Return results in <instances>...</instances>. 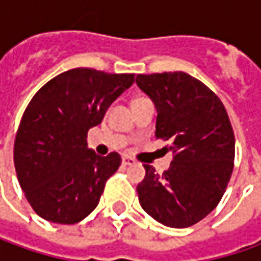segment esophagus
Listing matches in <instances>:
<instances>
[{"label": "esophagus", "mask_w": 261, "mask_h": 261, "mask_svg": "<svg viewBox=\"0 0 261 261\" xmlns=\"http://www.w3.org/2000/svg\"><path fill=\"white\" fill-rule=\"evenodd\" d=\"M122 164H123V166H134V164H135V160L130 158V156L125 155L122 158Z\"/></svg>", "instance_id": "esophagus-1"}]
</instances>
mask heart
<instances>
[{
  "label": "heart",
  "instance_id": "1",
  "mask_svg": "<svg viewBox=\"0 0 261 261\" xmlns=\"http://www.w3.org/2000/svg\"><path fill=\"white\" fill-rule=\"evenodd\" d=\"M139 98H142V97H139ZM139 98H135V100H139ZM135 100H134V101H135Z\"/></svg>",
  "mask_w": 261,
  "mask_h": 261
}]
</instances>
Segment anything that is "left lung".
I'll return each instance as SVG.
<instances>
[{
    "label": "left lung",
    "mask_w": 261,
    "mask_h": 261,
    "mask_svg": "<svg viewBox=\"0 0 261 261\" xmlns=\"http://www.w3.org/2000/svg\"><path fill=\"white\" fill-rule=\"evenodd\" d=\"M136 84L155 103L156 139H170L174 155L163 174L144 166L139 203L163 225H195L218 206L232 174L236 136L228 113L209 87L181 71L139 74Z\"/></svg>",
    "instance_id": "1"
}]
</instances>
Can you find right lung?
Masks as SVG:
<instances>
[{
    "label": "right lung",
    "mask_w": 261,
    "mask_h": 261,
    "mask_svg": "<svg viewBox=\"0 0 261 261\" xmlns=\"http://www.w3.org/2000/svg\"><path fill=\"white\" fill-rule=\"evenodd\" d=\"M134 81L135 74L75 68L47 81L32 98L15 134L14 166L40 218L71 225L98 205L122 158L97 155L87 148V134Z\"/></svg>",
    "instance_id": "add662e5"
}]
</instances>
